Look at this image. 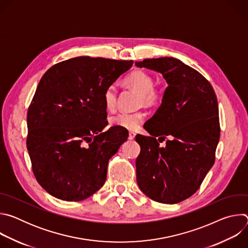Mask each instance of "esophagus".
<instances>
[{"label":"esophagus","mask_w":248,"mask_h":248,"mask_svg":"<svg viewBox=\"0 0 248 248\" xmlns=\"http://www.w3.org/2000/svg\"><path fill=\"white\" fill-rule=\"evenodd\" d=\"M135 135H136V133H135V132H133V131H129V133H128V139L133 140V139L135 138Z\"/></svg>","instance_id":"34e87169"}]
</instances>
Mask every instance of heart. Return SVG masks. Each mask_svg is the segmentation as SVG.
Here are the masks:
<instances>
[{"mask_svg": "<svg viewBox=\"0 0 248 248\" xmlns=\"http://www.w3.org/2000/svg\"><path fill=\"white\" fill-rule=\"evenodd\" d=\"M124 81L127 85L133 87L139 91V103L145 106H155L159 104L162 100V92L154 88V78L145 70L142 69H134L129 73ZM118 91L117 88L113 85L106 88L103 94V101L105 108L108 111H114L117 106ZM144 119L143 112H120L110 118V124L114 126L121 128L135 130L140 124H142Z\"/></svg>", "mask_w": 248, "mask_h": 248, "instance_id": "obj_1", "label": "heart"}]
</instances>
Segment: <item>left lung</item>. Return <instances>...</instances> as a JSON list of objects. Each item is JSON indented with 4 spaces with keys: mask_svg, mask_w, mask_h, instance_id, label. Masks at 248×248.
Returning a JSON list of instances; mask_svg holds the SVG:
<instances>
[{
    "mask_svg": "<svg viewBox=\"0 0 248 248\" xmlns=\"http://www.w3.org/2000/svg\"><path fill=\"white\" fill-rule=\"evenodd\" d=\"M160 73L168 83L162 104L138 134L136 159L139 188L154 201L174 204L193 195L214 165L220 139L218 101L210 82L178 59L135 62ZM168 136L165 148H160Z\"/></svg>",
    "mask_w": 248,
    "mask_h": 248,
    "instance_id": "left-lung-1",
    "label": "left lung"
}]
</instances>
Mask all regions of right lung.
I'll use <instances>...</instances> for the list:
<instances>
[{"instance_id":"add662e5","label":"right lung","mask_w":248,"mask_h":248,"mask_svg":"<svg viewBox=\"0 0 248 248\" xmlns=\"http://www.w3.org/2000/svg\"><path fill=\"white\" fill-rule=\"evenodd\" d=\"M132 61L78 57L50 67L27 112L26 146L32 170L52 196L80 201L107 179L110 158L128 132L108 124L103 94Z\"/></svg>"}]
</instances>
